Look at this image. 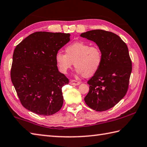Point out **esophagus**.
Here are the masks:
<instances>
[{
  "label": "esophagus",
  "mask_w": 147,
  "mask_h": 147,
  "mask_svg": "<svg viewBox=\"0 0 147 147\" xmlns=\"http://www.w3.org/2000/svg\"><path fill=\"white\" fill-rule=\"evenodd\" d=\"M70 84L71 85H74V86H79L80 82L79 81H77L76 80H73L71 79L70 80Z\"/></svg>",
  "instance_id": "1"
}]
</instances>
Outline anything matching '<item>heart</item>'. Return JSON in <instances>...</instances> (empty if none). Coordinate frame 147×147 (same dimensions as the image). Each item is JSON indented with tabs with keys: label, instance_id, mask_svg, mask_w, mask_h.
I'll use <instances>...</instances> for the list:
<instances>
[{
	"label": "heart",
	"instance_id": "obj_1",
	"mask_svg": "<svg viewBox=\"0 0 147 147\" xmlns=\"http://www.w3.org/2000/svg\"><path fill=\"white\" fill-rule=\"evenodd\" d=\"M65 54L59 51L55 55L57 67L61 74H67L74 62L78 74L90 77L98 72L102 65V52L97 45L84 41L74 42L65 47Z\"/></svg>",
	"mask_w": 147,
	"mask_h": 147
}]
</instances>
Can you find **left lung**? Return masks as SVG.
Returning <instances> with one entry per match:
<instances>
[{"mask_svg":"<svg viewBox=\"0 0 147 147\" xmlns=\"http://www.w3.org/2000/svg\"><path fill=\"white\" fill-rule=\"evenodd\" d=\"M80 37L94 42L101 50L100 70L88 81L89 91L84 98L89 107L98 112L111 109L126 94L132 71L127 45L114 33L94 30Z\"/></svg>","mask_w":147,"mask_h":147,"instance_id":"left-lung-1","label":"left lung"}]
</instances>
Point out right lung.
I'll return each instance as SVG.
<instances>
[{"mask_svg":"<svg viewBox=\"0 0 147 147\" xmlns=\"http://www.w3.org/2000/svg\"><path fill=\"white\" fill-rule=\"evenodd\" d=\"M69 34L37 32L17 45L11 79L22 105L38 115L58 112L63 103L62 88L69 80L59 72L55 55L70 41Z\"/></svg>","mask_w":147,"mask_h":147,"instance_id":"obj_1","label":"right lung"}]
</instances>
